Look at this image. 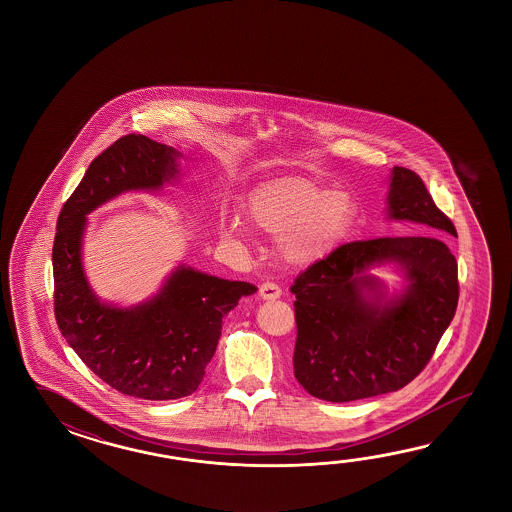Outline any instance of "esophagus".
Here are the masks:
<instances>
[{"mask_svg":"<svg viewBox=\"0 0 512 512\" xmlns=\"http://www.w3.org/2000/svg\"><path fill=\"white\" fill-rule=\"evenodd\" d=\"M260 296L263 300H276V298L282 296V289H280L276 283H261Z\"/></svg>","mask_w":512,"mask_h":512,"instance_id":"esophagus-1","label":"esophagus"}]
</instances>
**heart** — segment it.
<instances>
[{
	"instance_id": "b5f03b06",
	"label": "heart",
	"mask_w": 512,
	"mask_h": 512,
	"mask_svg": "<svg viewBox=\"0 0 512 512\" xmlns=\"http://www.w3.org/2000/svg\"><path fill=\"white\" fill-rule=\"evenodd\" d=\"M247 214L256 229L280 238L283 260L304 267L337 249L355 223L357 203L346 192L302 177H285L254 188ZM245 234L238 218H225L219 225L223 240L241 241Z\"/></svg>"
}]
</instances>
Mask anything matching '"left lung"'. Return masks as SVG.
I'll use <instances>...</instances> for the list:
<instances>
[{
  "label": "left lung",
  "mask_w": 512,
  "mask_h": 512,
  "mask_svg": "<svg viewBox=\"0 0 512 512\" xmlns=\"http://www.w3.org/2000/svg\"><path fill=\"white\" fill-rule=\"evenodd\" d=\"M388 219L410 221L428 236L340 245L302 272L296 296L294 377L316 399L349 403L397 392L423 371L456 315L459 285L445 236L452 221L435 207L421 177L393 166ZM393 262L404 289L390 297L369 269Z\"/></svg>",
  "instance_id": "1"
}]
</instances>
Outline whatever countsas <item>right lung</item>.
Masks as SVG:
<instances>
[{
    "instance_id": "obj_1",
    "label": "right lung",
    "mask_w": 512,
    "mask_h": 512,
    "mask_svg": "<svg viewBox=\"0 0 512 512\" xmlns=\"http://www.w3.org/2000/svg\"><path fill=\"white\" fill-rule=\"evenodd\" d=\"M183 153L144 135H124L89 164L56 223L55 315L67 344L124 395L170 401L197 390L214 357L223 316L258 289L177 265L159 293L130 307L102 302L87 282V214L131 190L155 192L179 177Z\"/></svg>"
}]
</instances>
